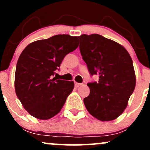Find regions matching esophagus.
Returning <instances> with one entry per match:
<instances>
[{"instance_id": "obj_1", "label": "esophagus", "mask_w": 150, "mask_h": 150, "mask_svg": "<svg viewBox=\"0 0 150 150\" xmlns=\"http://www.w3.org/2000/svg\"><path fill=\"white\" fill-rule=\"evenodd\" d=\"M81 85H82V84L78 83V82H75V87H80V86H81Z\"/></svg>"}]
</instances>
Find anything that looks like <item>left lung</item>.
I'll return each instance as SVG.
<instances>
[{"mask_svg":"<svg viewBox=\"0 0 150 150\" xmlns=\"http://www.w3.org/2000/svg\"><path fill=\"white\" fill-rule=\"evenodd\" d=\"M80 51L91 75H99L90 82L84 104L89 113L101 121L118 118L124 111L135 87L132 58L120 44L97 34H82Z\"/></svg>","mask_w":150,"mask_h":150,"instance_id":"1","label":"left lung"}]
</instances>
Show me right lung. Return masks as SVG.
<instances>
[{
	"mask_svg": "<svg viewBox=\"0 0 150 150\" xmlns=\"http://www.w3.org/2000/svg\"><path fill=\"white\" fill-rule=\"evenodd\" d=\"M78 45L77 37L58 34L31 43L20 54L15 70V92L32 116L48 120L61 111L74 82L53 77L65 56Z\"/></svg>",
	"mask_w": 150,
	"mask_h": 150,
	"instance_id": "1",
	"label": "right lung"
}]
</instances>
